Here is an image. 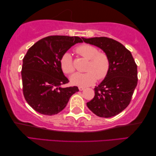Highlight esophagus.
I'll use <instances>...</instances> for the list:
<instances>
[{
	"instance_id": "esophagus-1",
	"label": "esophagus",
	"mask_w": 156,
	"mask_h": 156,
	"mask_svg": "<svg viewBox=\"0 0 156 156\" xmlns=\"http://www.w3.org/2000/svg\"><path fill=\"white\" fill-rule=\"evenodd\" d=\"M84 89H85L84 87H81V86H80V87H79V90H83Z\"/></svg>"
}]
</instances>
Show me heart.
Returning a JSON list of instances; mask_svg holds the SVG:
<instances>
[{
    "label": "heart",
    "instance_id": "heart-1",
    "mask_svg": "<svg viewBox=\"0 0 156 156\" xmlns=\"http://www.w3.org/2000/svg\"><path fill=\"white\" fill-rule=\"evenodd\" d=\"M76 52L89 61L86 68L87 72L76 73L71 76L70 81L73 85L86 87L95 83L97 78L101 80L106 77L110 68V60L106 54L99 52L98 48L88 44L78 46ZM60 65L64 73L70 74L74 72L75 66L70 52H66L62 55Z\"/></svg>",
    "mask_w": 156,
    "mask_h": 156
}]
</instances>
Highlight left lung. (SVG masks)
Instances as JSON below:
<instances>
[{"label": "left lung", "mask_w": 156, "mask_h": 156, "mask_svg": "<svg viewBox=\"0 0 156 156\" xmlns=\"http://www.w3.org/2000/svg\"><path fill=\"white\" fill-rule=\"evenodd\" d=\"M83 41L98 47L110 60L108 75L95 86V97L87 102L96 115L111 117L129 106L137 83V65L131 52L117 41L107 37H93Z\"/></svg>", "instance_id": "1"}]
</instances>
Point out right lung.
<instances>
[{
    "label": "right lung",
    "mask_w": 156,
    "mask_h": 156,
    "mask_svg": "<svg viewBox=\"0 0 156 156\" xmlns=\"http://www.w3.org/2000/svg\"><path fill=\"white\" fill-rule=\"evenodd\" d=\"M81 39L50 36L27 50L23 59V91L27 104L38 113L47 115L58 113L70 97L79 91L76 86L62 87L69 81L63 75L60 59L73 45L82 43Z\"/></svg>",
    "instance_id": "1"
}]
</instances>
